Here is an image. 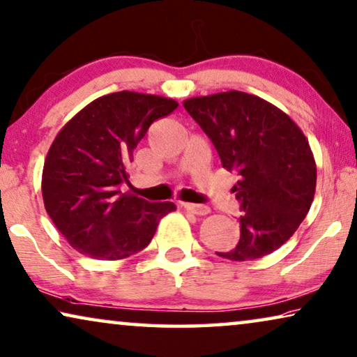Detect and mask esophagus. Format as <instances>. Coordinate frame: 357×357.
<instances>
[{
	"label": "esophagus",
	"mask_w": 357,
	"mask_h": 357,
	"mask_svg": "<svg viewBox=\"0 0 357 357\" xmlns=\"http://www.w3.org/2000/svg\"><path fill=\"white\" fill-rule=\"evenodd\" d=\"M183 208L185 211H190V213H194V215H199V216L208 215L210 213V206L202 205V204H183Z\"/></svg>",
	"instance_id": "34e87169"
}]
</instances>
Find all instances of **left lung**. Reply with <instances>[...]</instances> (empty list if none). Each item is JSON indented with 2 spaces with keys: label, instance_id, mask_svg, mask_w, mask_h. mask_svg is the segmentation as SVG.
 <instances>
[{
  "label": "left lung",
  "instance_id": "8db88e82",
  "mask_svg": "<svg viewBox=\"0 0 357 357\" xmlns=\"http://www.w3.org/2000/svg\"><path fill=\"white\" fill-rule=\"evenodd\" d=\"M184 109L215 146L222 168L236 169L241 238L218 257L248 261L294 236L316 192L310 142L289 115L258 96L227 91L184 100Z\"/></svg>",
  "mask_w": 357,
  "mask_h": 357
}]
</instances>
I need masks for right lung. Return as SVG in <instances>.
I'll return each mask as SVG.
<instances>
[{
  "label": "right lung",
  "instance_id": "1",
  "mask_svg": "<svg viewBox=\"0 0 357 357\" xmlns=\"http://www.w3.org/2000/svg\"><path fill=\"white\" fill-rule=\"evenodd\" d=\"M178 107L173 99L112 93L82 109L52 141L43 167L47 215L77 252L96 259L131 257L151 243L173 202L151 204L123 192L132 151L153 121Z\"/></svg>",
  "mask_w": 357,
  "mask_h": 357
}]
</instances>
